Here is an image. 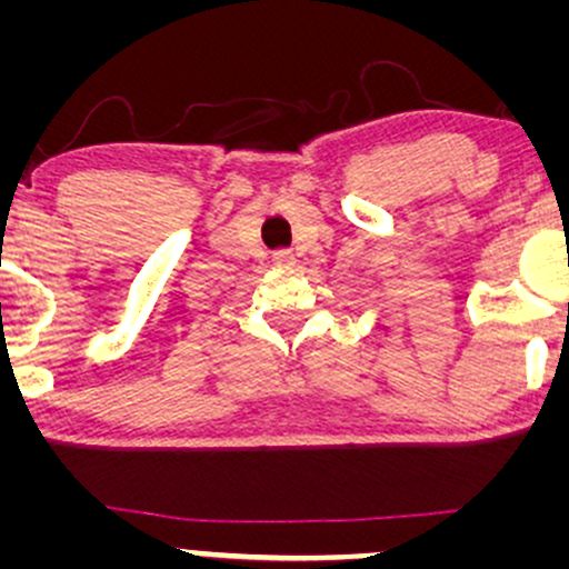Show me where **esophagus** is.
I'll list each match as a JSON object with an SVG mask.
<instances>
[{"label":"esophagus","instance_id":"esophagus-1","mask_svg":"<svg viewBox=\"0 0 569 569\" xmlns=\"http://www.w3.org/2000/svg\"><path fill=\"white\" fill-rule=\"evenodd\" d=\"M272 264L280 267V270H289V267L297 264V257H293L291 251H286V248H283V251L272 253Z\"/></svg>","mask_w":569,"mask_h":569}]
</instances>
